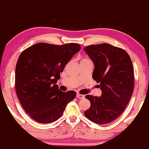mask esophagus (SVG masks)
Wrapping results in <instances>:
<instances>
[{"label": "esophagus", "mask_w": 149, "mask_h": 149, "mask_svg": "<svg viewBox=\"0 0 149 149\" xmlns=\"http://www.w3.org/2000/svg\"><path fill=\"white\" fill-rule=\"evenodd\" d=\"M77 97L79 98H84V95H81V94L78 93L77 95Z\"/></svg>", "instance_id": "34e87169"}]
</instances>
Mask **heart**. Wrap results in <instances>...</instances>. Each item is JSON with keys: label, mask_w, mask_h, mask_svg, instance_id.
<instances>
[{"label": "heart", "mask_w": 149, "mask_h": 149, "mask_svg": "<svg viewBox=\"0 0 149 149\" xmlns=\"http://www.w3.org/2000/svg\"><path fill=\"white\" fill-rule=\"evenodd\" d=\"M82 60H84V59H82Z\"/></svg>", "instance_id": "1"}]
</instances>
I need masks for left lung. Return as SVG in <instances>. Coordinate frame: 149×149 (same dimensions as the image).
Instances as JSON below:
<instances>
[{"instance_id":"1","label":"left lung","mask_w":149,"mask_h":149,"mask_svg":"<svg viewBox=\"0 0 149 149\" xmlns=\"http://www.w3.org/2000/svg\"><path fill=\"white\" fill-rule=\"evenodd\" d=\"M84 51L93 62V79L102 91L100 97L85 96L91 107L84 115L97 124H107L122 114L133 92L131 59L125 50L107 43L88 46Z\"/></svg>"}]
</instances>
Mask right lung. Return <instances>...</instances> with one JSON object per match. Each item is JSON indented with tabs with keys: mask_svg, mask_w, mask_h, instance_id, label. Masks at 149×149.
<instances>
[{
	"mask_svg": "<svg viewBox=\"0 0 149 149\" xmlns=\"http://www.w3.org/2000/svg\"><path fill=\"white\" fill-rule=\"evenodd\" d=\"M81 49L76 43L59 46L41 42L20 54L15 70L16 92L33 119L41 123L58 120L76 97V92H63L56 83L66 65Z\"/></svg>",
	"mask_w": 149,
	"mask_h": 149,
	"instance_id": "add662e5",
	"label": "right lung"
}]
</instances>
